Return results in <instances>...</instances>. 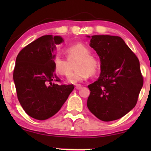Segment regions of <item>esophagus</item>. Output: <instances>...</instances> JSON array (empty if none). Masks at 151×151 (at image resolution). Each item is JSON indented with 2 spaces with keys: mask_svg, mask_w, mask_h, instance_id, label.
<instances>
[{
  "mask_svg": "<svg viewBox=\"0 0 151 151\" xmlns=\"http://www.w3.org/2000/svg\"><path fill=\"white\" fill-rule=\"evenodd\" d=\"M81 87H82V86H81V84H76L75 85V88L77 89H80Z\"/></svg>",
  "mask_w": 151,
  "mask_h": 151,
  "instance_id": "34e87169",
  "label": "esophagus"
}]
</instances>
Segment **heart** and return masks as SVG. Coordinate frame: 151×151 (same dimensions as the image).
Segmentation results:
<instances>
[{
    "label": "heart",
    "instance_id": "obj_1",
    "mask_svg": "<svg viewBox=\"0 0 151 151\" xmlns=\"http://www.w3.org/2000/svg\"><path fill=\"white\" fill-rule=\"evenodd\" d=\"M65 53L67 60L56 56L53 58L52 65L55 73L67 76L72 70L70 62L77 59L74 66L76 70L67 77L68 82L76 83L84 80L90 74L95 75L99 70V62L96 58L91 56V50L83 43H76L68 47L65 49Z\"/></svg>",
    "mask_w": 151,
    "mask_h": 151
}]
</instances>
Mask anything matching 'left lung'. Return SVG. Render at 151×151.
Listing matches in <instances>:
<instances>
[{
  "mask_svg": "<svg viewBox=\"0 0 151 151\" xmlns=\"http://www.w3.org/2000/svg\"><path fill=\"white\" fill-rule=\"evenodd\" d=\"M89 45L99 56L101 74L88 86L87 107L100 120H116L138 101L143 84L139 60L119 36L93 35Z\"/></svg>",
  "mask_w": 151,
  "mask_h": 151,
  "instance_id": "1",
  "label": "left lung"
}]
</instances>
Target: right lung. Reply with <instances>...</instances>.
<instances>
[{
    "instance_id": "right-lung-1",
    "label": "right lung",
    "mask_w": 151,
    "mask_h": 151,
    "mask_svg": "<svg viewBox=\"0 0 151 151\" xmlns=\"http://www.w3.org/2000/svg\"><path fill=\"white\" fill-rule=\"evenodd\" d=\"M63 42L60 36L44 35L20 50L16 58L13 80L22 109L33 119L45 120L60 111L74 89L73 84L59 85L54 73L55 45Z\"/></svg>"
}]
</instances>
